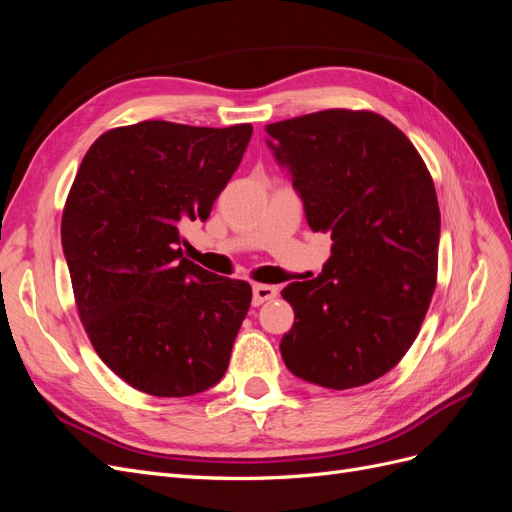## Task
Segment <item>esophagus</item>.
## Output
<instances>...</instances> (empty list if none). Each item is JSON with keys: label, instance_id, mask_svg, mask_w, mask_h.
Segmentation results:
<instances>
[{"label": "esophagus", "instance_id": "esophagus-1", "mask_svg": "<svg viewBox=\"0 0 512 512\" xmlns=\"http://www.w3.org/2000/svg\"><path fill=\"white\" fill-rule=\"evenodd\" d=\"M277 290L275 286H267V284H256L252 288V305H262L265 301H271L277 297Z\"/></svg>", "mask_w": 512, "mask_h": 512}]
</instances>
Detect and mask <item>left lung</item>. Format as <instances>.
<instances>
[{"label":"left lung","mask_w":512,"mask_h":512,"mask_svg":"<svg viewBox=\"0 0 512 512\" xmlns=\"http://www.w3.org/2000/svg\"><path fill=\"white\" fill-rule=\"evenodd\" d=\"M273 156L331 258L292 282L282 359L324 389H354L391 371L421 329L436 288L440 207L408 136L371 111L331 108L267 126Z\"/></svg>","instance_id":"1"}]
</instances>
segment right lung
Here are the masks:
<instances>
[{
    "label": "right lung",
    "mask_w": 512,
    "mask_h": 512,
    "mask_svg": "<svg viewBox=\"0 0 512 512\" xmlns=\"http://www.w3.org/2000/svg\"><path fill=\"white\" fill-rule=\"evenodd\" d=\"M250 123L141 121L89 147L61 218L76 307L100 359L134 389L188 397L218 384L250 309L247 282L181 254L241 164Z\"/></svg>",
    "instance_id": "obj_1"
}]
</instances>
